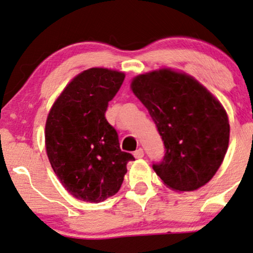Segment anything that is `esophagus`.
<instances>
[{"mask_svg": "<svg viewBox=\"0 0 253 253\" xmlns=\"http://www.w3.org/2000/svg\"><path fill=\"white\" fill-rule=\"evenodd\" d=\"M143 156H144V151H143L142 148H139V149H137L135 153H134V157H135V158H142Z\"/></svg>", "mask_w": 253, "mask_h": 253, "instance_id": "34e87169", "label": "esophagus"}]
</instances>
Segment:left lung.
<instances>
[{
    "mask_svg": "<svg viewBox=\"0 0 253 253\" xmlns=\"http://www.w3.org/2000/svg\"><path fill=\"white\" fill-rule=\"evenodd\" d=\"M132 91L147 107L166 147L153 169L168 187L194 191L210 181L229 144L228 116L203 84L163 68L133 79Z\"/></svg>",
    "mask_w": 253,
    "mask_h": 253,
    "instance_id": "8db88e82",
    "label": "left lung"
}]
</instances>
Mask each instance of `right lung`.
Instances as JSON below:
<instances>
[{"mask_svg": "<svg viewBox=\"0 0 253 253\" xmlns=\"http://www.w3.org/2000/svg\"><path fill=\"white\" fill-rule=\"evenodd\" d=\"M125 74L90 68L74 77L47 117L46 153L63 187L76 199L100 203L119 191L132 154L121 151L117 130L107 123L110 100Z\"/></svg>", "mask_w": 253, "mask_h": 253, "instance_id": "right-lung-1", "label": "right lung"}]
</instances>
